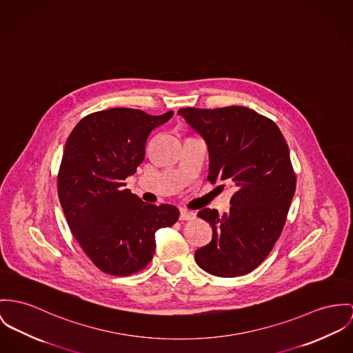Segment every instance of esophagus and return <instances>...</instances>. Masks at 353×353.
Listing matches in <instances>:
<instances>
[{"mask_svg": "<svg viewBox=\"0 0 353 353\" xmlns=\"http://www.w3.org/2000/svg\"><path fill=\"white\" fill-rule=\"evenodd\" d=\"M196 219V214L188 211V210H181L180 211V220H193Z\"/></svg>", "mask_w": 353, "mask_h": 353, "instance_id": "34e87169", "label": "esophagus"}]
</instances>
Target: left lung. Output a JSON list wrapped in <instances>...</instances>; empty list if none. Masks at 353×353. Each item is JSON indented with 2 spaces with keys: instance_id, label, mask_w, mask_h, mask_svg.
I'll use <instances>...</instances> for the list:
<instances>
[{
  "instance_id": "obj_1",
  "label": "left lung",
  "mask_w": 353,
  "mask_h": 353,
  "mask_svg": "<svg viewBox=\"0 0 353 353\" xmlns=\"http://www.w3.org/2000/svg\"><path fill=\"white\" fill-rule=\"evenodd\" d=\"M177 114L208 146L207 179L236 188L230 212L204 208L197 214L212 227V241L194 252V259L216 276L252 272L278 241L296 192L289 146L272 119L243 106L187 108Z\"/></svg>"
}]
</instances>
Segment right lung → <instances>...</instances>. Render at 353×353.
<instances>
[{"instance_id":"add662e5","label":"right lung","mask_w":353,"mask_h":353,"mask_svg":"<svg viewBox=\"0 0 353 353\" xmlns=\"http://www.w3.org/2000/svg\"><path fill=\"white\" fill-rule=\"evenodd\" d=\"M173 111L103 110L81 119L67 138L57 194L68 227L85 255L103 272L130 275L153 258L156 231L173 225L179 210L148 204L125 188L145 159L149 134Z\"/></svg>"}]
</instances>
